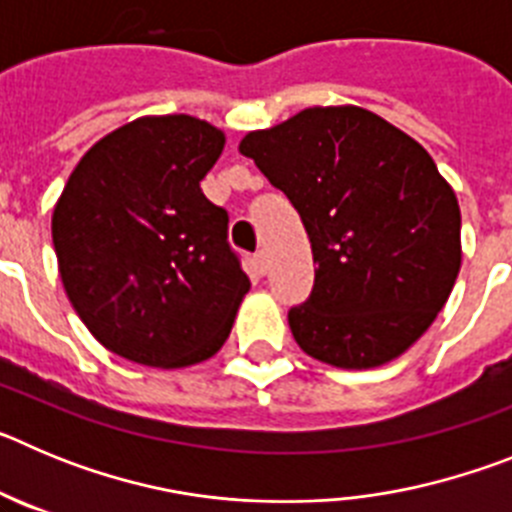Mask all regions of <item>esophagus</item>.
Here are the masks:
<instances>
[{"label": "esophagus", "mask_w": 512, "mask_h": 512, "mask_svg": "<svg viewBox=\"0 0 512 512\" xmlns=\"http://www.w3.org/2000/svg\"><path fill=\"white\" fill-rule=\"evenodd\" d=\"M253 266L259 274H266V251H256L253 253Z\"/></svg>", "instance_id": "1"}]
</instances>
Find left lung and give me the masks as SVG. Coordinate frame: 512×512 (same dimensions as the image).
Instances as JSON below:
<instances>
[{
  "mask_svg": "<svg viewBox=\"0 0 512 512\" xmlns=\"http://www.w3.org/2000/svg\"><path fill=\"white\" fill-rule=\"evenodd\" d=\"M300 212L315 284L289 310L297 346L341 369L405 354L454 289L461 212L410 135L361 107H310L241 140Z\"/></svg>",
  "mask_w": 512,
  "mask_h": 512,
  "instance_id": "8db88e82",
  "label": "left lung"
}]
</instances>
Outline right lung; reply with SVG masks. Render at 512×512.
<instances>
[{"label":"right lung","mask_w":512,"mask_h":512,"mask_svg":"<svg viewBox=\"0 0 512 512\" xmlns=\"http://www.w3.org/2000/svg\"><path fill=\"white\" fill-rule=\"evenodd\" d=\"M223 130L189 115L140 117L94 143L53 210L71 305L112 354L179 369L210 359L248 292L228 212L200 182Z\"/></svg>","instance_id":"add662e5"}]
</instances>
